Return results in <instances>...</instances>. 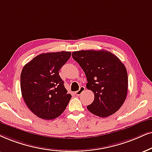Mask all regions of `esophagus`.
Masks as SVG:
<instances>
[{
    "instance_id": "34e87169",
    "label": "esophagus",
    "mask_w": 152,
    "mask_h": 152,
    "mask_svg": "<svg viewBox=\"0 0 152 152\" xmlns=\"http://www.w3.org/2000/svg\"><path fill=\"white\" fill-rule=\"evenodd\" d=\"M85 89H86V88L84 87V86H80V88H79V90H77V91H76V93H75V94H76V95H80V94H81L83 92L84 90H85Z\"/></svg>"
}]
</instances>
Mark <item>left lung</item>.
Here are the masks:
<instances>
[{
  "label": "left lung",
  "mask_w": 152,
  "mask_h": 152,
  "mask_svg": "<svg viewBox=\"0 0 152 152\" xmlns=\"http://www.w3.org/2000/svg\"><path fill=\"white\" fill-rule=\"evenodd\" d=\"M72 55L85 72L86 88L95 95L88 111L102 118L116 112L128 93V74L121 61L104 50L75 51Z\"/></svg>",
  "instance_id": "left-lung-1"
}]
</instances>
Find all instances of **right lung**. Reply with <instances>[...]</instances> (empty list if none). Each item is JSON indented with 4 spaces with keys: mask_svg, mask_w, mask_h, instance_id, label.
I'll list each match as a JSON object with an SVG mask.
<instances>
[{
    "mask_svg": "<svg viewBox=\"0 0 152 152\" xmlns=\"http://www.w3.org/2000/svg\"><path fill=\"white\" fill-rule=\"evenodd\" d=\"M71 54L64 51L41 54L23 67L20 76L23 99L28 108L39 118H56L72 98L59 75Z\"/></svg>",
    "mask_w": 152,
    "mask_h": 152,
    "instance_id": "obj_1",
    "label": "right lung"
}]
</instances>
